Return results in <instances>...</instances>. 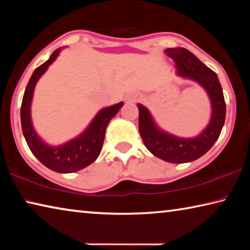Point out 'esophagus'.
Wrapping results in <instances>:
<instances>
[{
  "mask_svg": "<svg viewBox=\"0 0 250 250\" xmlns=\"http://www.w3.org/2000/svg\"><path fill=\"white\" fill-rule=\"evenodd\" d=\"M125 99H126V101H128V103H135V101H138L139 99H140V96L132 94V95H129Z\"/></svg>",
  "mask_w": 250,
  "mask_h": 250,
  "instance_id": "1",
  "label": "esophagus"
}]
</instances>
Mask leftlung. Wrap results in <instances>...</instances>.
I'll return each mask as SVG.
<instances>
[{"label": "left lung", "instance_id": "left-lung-1", "mask_svg": "<svg viewBox=\"0 0 250 250\" xmlns=\"http://www.w3.org/2000/svg\"><path fill=\"white\" fill-rule=\"evenodd\" d=\"M164 53L175 62L179 77L193 80L206 91L210 101V119L196 137L182 138L161 129L149 109L138 104L139 131L146 149L156 158L176 164L192 162L204 155L221 134L226 116L223 89L217 75L189 50L176 47L167 48Z\"/></svg>", "mask_w": 250, "mask_h": 250}]
</instances>
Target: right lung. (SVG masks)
<instances>
[{"instance_id":"right-lung-1","label":"right lung","mask_w":250,"mask_h":250,"mask_svg":"<svg viewBox=\"0 0 250 250\" xmlns=\"http://www.w3.org/2000/svg\"><path fill=\"white\" fill-rule=\"evenodd\" d=\"M62 47L50 55L48 61L34 70L25 89L22 107H21V124L25 140L32 153L49 170L58 173H74L94 163L103 149L105 129L110 120L121 109L124 103H119L99 110L86 129L77 137L62 145L50 146L36 132L32 122L31 107L35 86L48 67L56 61Z\"/></svg>"}]
</instances>
